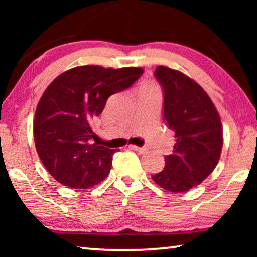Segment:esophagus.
Returning a JSON list of instances; mask_svg holds the SVG:
<instances>
[{"instance_id": "34e87169", "label": "esophagus", "mask_w": 257, "mask_h": 257, "mask_svg": "<svg viewBox=\"0 0 257 257\" xmlns=\"http://www.w3.org/2000/svg\"><path fill=\"white\" fill-rule=\"evenodd\" d=\"M130 149L135 150V151H137V152H139V153H145L146 151H147V147H145V146L139 147V146H136V145H130Z\"/></svg>"}]
</instances>
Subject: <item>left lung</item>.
<instances>
[{
  "label": "left lung",
  "instance_id": "1",
  "mask_svg": "<svg viewBox=\"0 0 257 257\" xmlns=\"http://www.w3.org/2000/svg\"><path fill=\"white\" fill-rule=\"evenodd\" d=\"M154 76L164 91V118L175 132L173 153L152 179L165 191L182 193L201 184L219 163L222 125L215 105L195 80L158 66Z\"/></svg>",
  "mask_w": 257,
  "mask_h": 257
}]
</instances>
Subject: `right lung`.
<instances>
[{
    "instance_id": "add662e5",
    "label": "right lung",
    "mask_w": 257,
    "mask_h": 257,
    "mask_svg": "<svg viewBox=\"0 0 257 257\" xmlns=\"http://www.w3.org/2000/svg\"><path fill=\"white\" fill-rule=\"evenodd\" d=\"M143 72L142 68L77 66L47 87L35 113L34 139L41 161L59 184L85 189L107 177L117 150L90 143L92 121L108 97L131 86Z\"/></svg>"
}]
</instances>
